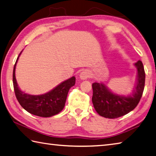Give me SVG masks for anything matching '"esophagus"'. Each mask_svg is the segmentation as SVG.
Here are the masks:
<instances>
[{"label":"esophagus","mask_w":156,"mask_h":156,"mask_svg":"<svg viewBox=\"0 0 156 156\" xmlns=\"http://www.w3.org/2000/svg\"><path fill=\"white\" fill-rule=\"evenodd\" d=\"M89 72H88L87 70H83V72L80 73V78L82 80H85L86 78L89 77Z\"/></svg>","instance_id":"34e87169"}]
</instances>
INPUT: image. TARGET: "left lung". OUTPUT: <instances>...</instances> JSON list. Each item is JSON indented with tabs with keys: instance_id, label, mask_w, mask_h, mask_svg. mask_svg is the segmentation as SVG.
Here are the masks:
<instances>
[{
	"instance_id": "left-lung-1",
	"label": "left lung",
	"mask_w": 156,
	"mask_h": 156,
	"mask_svg": "<svg viewBox=\"0 0 156 156\" xmlns=\"http://www.w3.org/2000/svg\"><path fill=\"white\" fill-rule=\"evenodd\" d=\"M135 66L138 70L137 83L135 89L129 95L115 94L103 84L93 83V104L101 117L108 119L120 117L134 110L139 103L145 87V72L141 61H138Z\"/></svg>"
}]
</instances>
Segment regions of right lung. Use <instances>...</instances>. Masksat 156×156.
<instances>
[{
    "instance_id": "right-lung-1",
    "label": "right lung",
    "mask_w": 156,
    "mask_h": 156,
    "mask_svg": "<svg viewBox=\"0 0 156 156\" xmlns=\"http://www.w3.org/2000/svg\"><path fill=\"white\" fill-rule=\"evenodd\" d=\"M21 52L17 58L13 72V89L18 102L27 112L39 117H50L58 114L63 109L67 93L70 88L75 84L76 78L73 76L67 79L43 95H32L22 92L18 87L15 76L16 66Z\"/></svg>"
}]
</instances>
